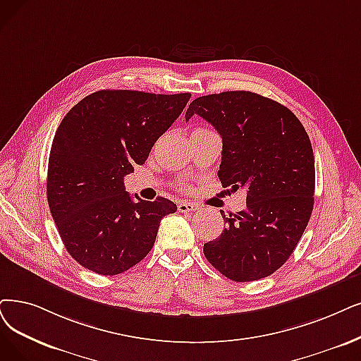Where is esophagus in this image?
Returning a JSON list of instances; mask_svg holds the SVG:
<instances>
[{
    "label": "esophagus",
    "instance_id": "34e87169",
    "mask_svg": "<svg viewBox=\"0 0 361 361\" xmlns=\"http://www.w3.org/2000/svg\"><path fill=\"white\" fill-rule=\"evenodd\" d=\"M200 206L197 203H192V201H179L178 203V210L185 213V212H195L198 210Z\"/></svg>",
    "mask_w": 361,
    "mask_h": 361
}]
</instances>
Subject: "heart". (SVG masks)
I'll list each match as a JSON object with an SVG mask.
<instances>
[{"label":"heart","instance_id":"obj_1","mask_svg":"<svg viewBox=\"0 0 361 361\" xmlns=\"http://www.w3.org/2000/svg\"><path fill=\"white\" fill-rule=\"evenodd\" d=\"M195 130H197V128H195ZM179 186H183V183H182V182H179Z\"/></svg>","mask_w":361,"mask_h":361}]
</instances>
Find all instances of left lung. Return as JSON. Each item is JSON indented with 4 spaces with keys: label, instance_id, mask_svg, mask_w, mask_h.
Segmentation results:
<instances>
[{
    "label": "left lung",
    "instance_id": "left-lung-1",
    "mask_svg": "<svg viewBox=\"0 0 361 361\" xmlns=\"http://www.w3.org/2000/svg\"><path fill=\"white\" fill-rule=\"evenodd\" d=\"M194 114L222 137V185L247 191L246 209L229 216L221 210L226 226L221 237L204 244V256L229 280L268 277L293 253L311 218V140L289 108L252 92L200 96L185 120Z\"/></svg>",
    "mask_w": 361,
    "mask_h": 361
}]
</instances>
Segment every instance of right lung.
<instances>
[{
  "instance_id": "add662e5",
  "label": "right lung",
  "mask_w": 361,
  "mask_h": 361,
  "mask_svg": "<svg viewBox=\"0 0 361 361\" xmlns=\"http://www.w3.org/2000/svg\"><path fill=\"white\" fill-rule=\"evenodd\" d=\"M191 93L99 90L65 115L51 143L47 200L68 253L100 276H117L152 249L173 201H137L124 176L142 166Z\"/></svg>"
}]
</instances>
